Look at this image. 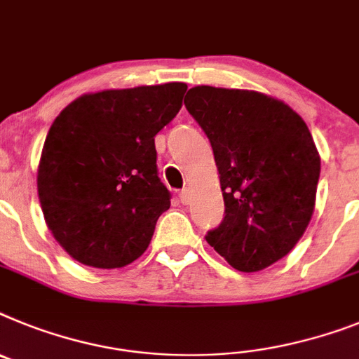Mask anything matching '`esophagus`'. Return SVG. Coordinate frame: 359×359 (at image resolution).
<instances>
[{
    "mask_svg": "<svg viewBox=\"0 0 359 359\" xmlns=\"http://www.w3.org/2000/svg\"><path fill=\"white\" fill-rule=\"evenodd\" d=\"M180 201H182L183 205L191 203V192L187 191V189H182V191H180Z\"/></svg>",
    "mask_w": 359,
    "mask_h": 359,
    "instance_id": "esophagus-1",
    "label": "esophagus"
}]
</instances>
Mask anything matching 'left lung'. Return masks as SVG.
<instances>
[{"mask_svg": "<svg viewBox=\"0 0 359 359\" xmlns=\"http://www.w3.org/2000/svg\"><path fill=\"white\" fill-rule=\"evenodd\" d=\"M185 107L209 137L225 216L207 232L241 272L271 267L294 249L314 212L320 154L309 127L262 92L194 87Z\"/></svg>", "mask_w": 359, "mask_h": 359, "instance_id": "8db88e82", "label": "left lung"}]
</instances>
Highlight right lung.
I'll list each match as a JSON object with an SVG mask.
<instances>
[{
  "instance_id": "add662e5",
  "label": "right lung",
  "mask_w": 359,
  "mask_h": 359,
  "mask_svg": "<svg viewBox=\"0 0 359 359\" xmlns=\"http://www.w3.org/2000/svg\"><path fill=\"white\" fill-rule=\"evenodd\" d=\"M185 90L165 83L85 94L54 119L39 159V203L79 263L118 269L147 250L170 207L154 136L176 118Z\"/></svg>"
}]
</instances>
